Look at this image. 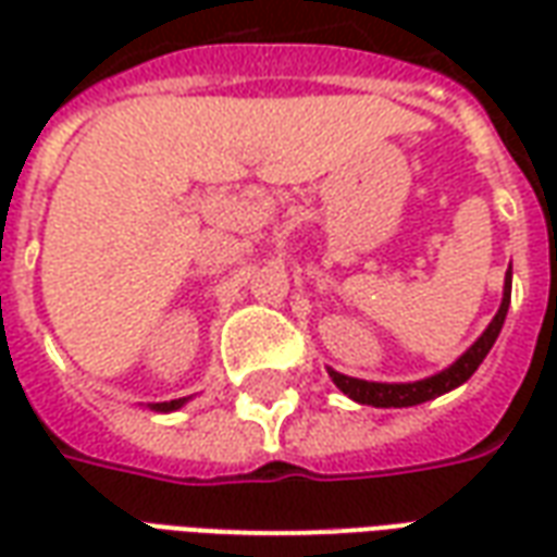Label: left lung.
<instances>
[{
  "instance_id": "1",
  "label": "left lung",
  "mask_w": 557,
  "mask_h": 557,
  "mask_svg": "<svg viewBox=\"0 0 557 557\" xmlns=\"http://www.w3.org/2000/svg\"><path fill=\"white\" fill-rule=\"evenodd\" d=\"M510 286H513V271L507 268V274H504V298L498 313L492 315L486 331L450 367H444L442 373L426 375L420 382H363V379H351V375H343L327 367L331 382L349 399L361 403V406H375V409H409V406H420L426 399L442 397L447 391L466 385L468 379L474 375V370L483 363V358L490 355L498 334H502L504 319H507V310H510Z\"/></svg>"
}]
</instances>
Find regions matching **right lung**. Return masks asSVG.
Returning a JSON list of instances; mask_svg holds the SVG:
<instances>
[{"instance_id":"add662e5","label":"right lung","mask_w":557,"mask_h":557,"mask_svg":"<svg viewBox=\"0 0 557 557\" xmlns=\"http://www.w3.org/2000/svg\"><path fill=\"white\" fill-rule=\"evenodd\" d=\"M190 397H182V399H170V403H148V409L151 411H178L187 403Z\"/></svg>"}]
</instances>
